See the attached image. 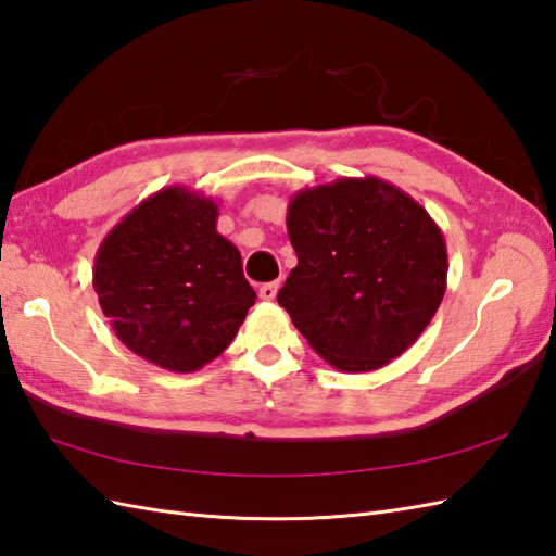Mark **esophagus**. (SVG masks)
<instances>
[{
    "instance_id": "34e87169",
    "label": "esophagus",
    "mask_w": 556,
    "mask_h": 556,
    "mask_svg": "<svg viewBox=\"0 0 556 556\" xmlns=\"http://www.w3.org/2000/svg\"><path fill=\"white\" fill-rule=\"evenodd\" d=\"M277 291H279V281H267V285L260 287L257 293H260V299H263V301H271L277 296Z\"/></svg>"
}]
</instances>
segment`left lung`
I'll return each instance as SVG.
<instances>
[{
	"label": "left lung",
	"mask_w": 556,
	"mask_h": 556,
	"mask_svg": "<svg viewBox=\"0 0 556 556\" xmlns=\"http://www.w3.org/2000/svg\"><path fill=\"white\" fill-rule=\"evenodd\" d=\"M287 229L299 265L277 301L317 356L370 372L416 344L448 269L428 210L377 176H346L293 195Z\"/></svg>",
	"instance_id": "8db88e82"
}]
</instances>
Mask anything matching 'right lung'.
I'll use <instances>...</instances> for the list:
<instances>
[{
	"mask_svg": "<svg viewBox=\"0 0 556 556\" xmlns=\"http://www.w3.org/2000/svg\"><path fill=\"white\" fill-rule=\"evenodd\" d=\"M212 198L169 186L136 205L98 248L92 287L136 356L195 372L227 349L255 291L241 253L217 231Z\"/></svg>",
	"mask_w": 556,
	"mask_h": 556,
	"instance_id": "1",
	"label": "right lung"
}]
</instances>
